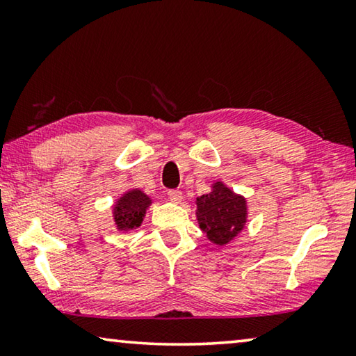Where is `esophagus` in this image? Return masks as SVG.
Segmentation results:
<instances>
[{"label":"esophagus","mask_w":356,"mask_h":356,"mask_svg":"<svg viewBox=\"0 0 356 356\" xmlns=\"http://www.w3.org/2000/svg\"><path fill=\"white\" fill-rule=\"evenodd\" d=\"M168 197H170L172 202H180V201H182V191H180V190H170V191H168Z\"/></svg>","instance_id":"obj_1"}]
</instances>
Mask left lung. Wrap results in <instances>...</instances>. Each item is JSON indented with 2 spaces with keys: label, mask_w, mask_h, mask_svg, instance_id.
I'll list each match as a JSON object with an SVG mask.
<instances>
[{
  "label": "left lung",
  "mask_w": 356,
  "mask_h": 356,
  "mask_svg": "<svg viewBox=\"0 0 356 356\" xmlns=\"http://www.w3.org/2000/svg\"><path fill=\"white\" fill-rule=\"evenodd\" d=\"M200 227L215 245H225L242 231L246 222V201L221 182L196 200Z\"/></svg>",
  "instance_id": "1"
}]
</instances>
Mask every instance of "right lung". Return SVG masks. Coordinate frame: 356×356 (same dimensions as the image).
Wrapping results in <instances>:
<instances>
[{"label":"right lung","mask_w":356,"mask_h":356,"mask_svg":"<svg viewBox=\"0 0 356 356\" xmlns=\"http://www.w3.org/2000/svg\"><path fill=\"white\" fill-rule=\"evenodd\" d=\"M150 200L140 190H131L120 197L114 207V221L119 231H130L141 225Z\"/></svg>","instance_id":"right-lung-1"}]
</instances>
